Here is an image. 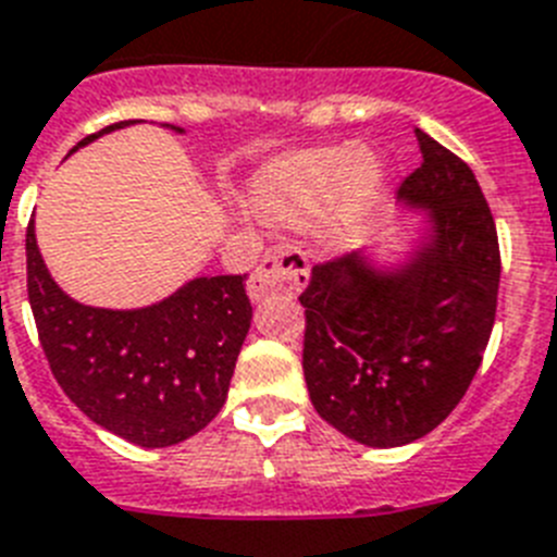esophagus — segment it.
<instances>
[{
    "mask_svg": "<svg viewBox=\"0 0 557 557\" xmlns=\"http://www.w3.org/2000/svg\"><path fill=\"white\" fill-rule=\"evenodd\" d=\"M306 257L297 249H274L257 265L249 280V297L265 302L271 297H292L306 283Z\"/></svg>",
    "mask_w": 557,
    "mask_h": 557,
    "instance_id": "1",
    "label": "esophagus"
}]
</instances>
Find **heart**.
Listing matches in <instances>:
<instances>
[{
	"mask_svg": "<svg viewBox=\"0 0 557 557\" xmlns=\"http://www.w3.org/2000/svg\"><path fill=\"white\" fill-rule=\"evenodd\" d=\"M385 195V166L368 147H311L265 161L246 184V207L271 228L317 221L325 255H343L368 235Z\"/></svg>",
	"mask_w": 557,
	"mask_h": 557,
	"instance_id": "b5f03b06",
	"label": "heart"
}]
</instances>
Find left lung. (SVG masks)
Instances as JSON below:
<instances>
[{"label":"left lung","instance_id":"8db88e82","mask_svg":"<svg viewBox=\"0 0 557 557\" xmlns=\"http://www.w3.org/2000/svg\"><path fill=\"white\" fill-rule=\"evenodd\" d=\"M422 166L399 207L419 218L396 255L314 265L302 373L317 413L366 447H401L445 422L490 343L498 235L473 170L416 129Z\"/></svg>","mask_w":557,"mask_h":557}]
</instances>
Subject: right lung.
<instances>
[{
    "label": "right lung",
    "mask_w": 557,
    "mask_h": 557,
    "mask_svg": "<svg viewBox=\"0 0 557 557\" xmlns=\"http://www.w3.org/2000/svg\"><path fill=\"white\" fill-rule=\"evenodd\" d=\"M119 121L70 149L87 147ZM177 135L184 127L161 124ZM27 297L55 382L92 422L138 447H172L221 413L251 329L246 274L191 277L141 308L73 300L45 265L27 226Z\"/></svg>",
    "instance_id": "1"
}]
</instances>
